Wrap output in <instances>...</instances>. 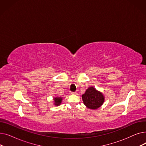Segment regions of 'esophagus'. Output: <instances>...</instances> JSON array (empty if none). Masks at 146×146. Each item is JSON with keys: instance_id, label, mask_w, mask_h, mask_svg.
<instances>
[{"instance_id": "34e87169", "label": "esophagus", "mask_w": 146, "mask_h": 146, "mask_svg": "<svg viewBox=\"0 0 146 146\" xmlns=\"http://www.w3.org/2000/svg\"><path fill=\"white\" fill-rule=\"evenodd\" d=\"M76 93H77V92H70V94H76Z\"/></svg>"}]
</instances>
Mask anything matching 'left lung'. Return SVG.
I'll list each match as a JSON object with an SVG mask.
<instances>
[{"label":"left lung","mask_w":146,"mask_h":146,"mask_svg":"<svg viewBox=\"0 0 146 146\" xmlns=\"http://www.w3.org/2000/svg\"><path fill=\"white\" fill-rule=\"evenodd\" d=\"M82 99L84 104L92 110L99 108L104 102L102 94L97 91L94 87H90L86 90V92L82 95Z\"/></svg>","instance_id":"left-lung-1"}]
</instances>
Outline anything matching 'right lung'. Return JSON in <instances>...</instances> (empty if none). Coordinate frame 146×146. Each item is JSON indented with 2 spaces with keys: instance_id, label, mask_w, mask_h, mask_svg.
Returning a JSON list of instances; mask_svg holds the SVG:
<instances>
[{
  "instance_id": "obj_1",
  "label": "right lung",
  "mask_w": 146,
  "mask_h": 146,
  "mask_svg": "<svg viewBox=\"0 0 146 146\" xmlns=\"http://www.w3.org/2000/svg\"><path fill=\"white\" fill-rule=\"evenodd\" d=\"M54 101L55 102V105H60L61 102V101H62V98H55L54 99Z\"/></svg>"
}]
</instances>
